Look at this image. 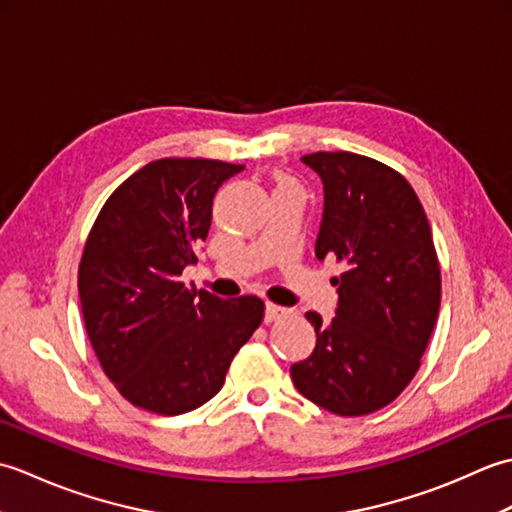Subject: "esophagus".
<instances>
[{"label": "esophagus", "mask_w": 512, "mask_h": 512, "mask_svg": "<svg viewBox=\"0 0 512 512\" xmlns=\"http://www.w3.org/2000/svg\"><path fill=\"white\" fill-rule=\"evenodd\" d=\"M288 310L281 308V306H275V303H266V314H264V321L266 323H273V321H279L281 317H286Z\"/></svg>", "instance_id": "obj_1"}]
</instances>
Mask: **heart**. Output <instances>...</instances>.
Instances as JSON below:
<instances>
[{"label":"heart","mask_w":512,"mask_h":512,"mask_svg":"<svg viewBox=\"0 0 512 512\" xmlns=\"http://www.w3.org/2000/svg\"><path fill=\"white\" fill-rule=\"evenodd\" d=\"M277 187H297V184L292 182V180H279Z\"/></svg>","instance_id":"obj_1"}]
</instances>
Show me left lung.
<instances>
[{
	"mask_svg": "<svg viewBox=\"0 0 512 512\" xmlns=\"http://www.w3.org/2000/svg\"><path fill=\"white\" fill-rule=\"evenodd\" d=\"M323 180L314 255L345 273L336 317L306 312L317 347L290 367L292 383L336 416H367L394 402L427 350L440 310V264L427 215L411 184L383 162L352 151L301 158Z\"/></svg>",
	"mask_w": 512,
	"mask_h": 512,
	"instance_id": "1",
	"label": "left lung"
}]
</instances>
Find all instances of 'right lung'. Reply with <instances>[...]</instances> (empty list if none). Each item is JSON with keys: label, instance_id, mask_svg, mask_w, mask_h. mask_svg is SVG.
I'll return each mask as SVG.
<instances>
[{"label": "right lung", "instance_id": "add662e5", "mask_svg": "<svg viewBox=\"0 0 512 512\" xmlns=\"http://www.w3.org/2000/svg\"><path fill=\"white\" fill-rule=\"evenodd\" d=\"M244 169L162 158L132 173L96 217L79 264L81 310L105 376L160 416L198 409L262 325L255 295L220 299L182 281L211 228L213 198Z\"/></svg>", "mask_w": 512, "mask_h": 512}]
</instances>
